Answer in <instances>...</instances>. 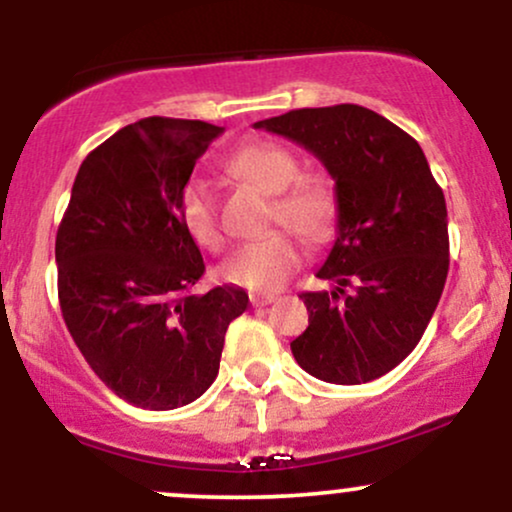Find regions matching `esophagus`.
Returning a JSON list of instances; mask_svg holds the SVG:
<instances>
[{
    "label": "esophagus",
    "instance_id": "1",
    "mask_svg": "<svg viewBox=\"0 0 512 512\" xmlns=\"http://www.w3.org/2000/svg\"><path fill=\"white\" fill-rule=\"evenodd\" d=\"M276 301L274 293H252L250 296V303L255 305V308H264V305H272Z\"/></svg>",
    "mask_w": 512,
    "mask_h": 512
}]
</instances>
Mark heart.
Here are the masks:
<instances>
[{
	"mask_svg": "<svg viewBox=\"0 0 512 512\" xmlns=\"http://www.w3.org/2000/svg\"><path fill=\"white\" fill-rule=\"evenodd\" d=\"M226 168L236 178L260 187L264 195H272V223H284L310 243L332 231L337 221V195L332 185L320 175L301 173L296 154L284 144L257 139L238 146L226 158ZM180 219L197 245L207 250H219L223 245L216 197L209 180H187L180 197ZM301 260L303 250L298 240L286 231H272L238 245L223 260L221 276L228 284L272 293L291 279V274L301 267Z\"/></svg>",
	"mask_w": 512,
	"mask_h": 512,
	"instance_id": "heart-1",
	"label": "heart"
}]
</instances>
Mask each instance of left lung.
<instances>
[{
  "instance_id": "8db88e82",
  "label": "left lung",
  "mask_w": 512,
  "mask_h": 512,
  "mask_svg": "<svg viewBox=\"0 0 512 512\" xmlns=\"http://www.w3.org/2000/svg\"><path fill=\"white\" fill-rule=\"evenodd\" d=\"M308 149L334 180L337 238L301 293L308 330L291 342L305 373L361 385L407 358L424 337L448 279L443 190L416 139L361 105L303 108L255 122Z\"/></svg>"
}]
</instances>
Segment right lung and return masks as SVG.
Here are the masks:
<instances>
[{
  "mask_svg": "<svg viewBox=\"0 0 512 512\" xmlns=\"http://www.w3.org/2000/svg\"><path fill=\"white\" fill-rule=\"evenodd\" d=\"M223 127L146 117L93 149L57 228V293L67 330L117 397L166 411L219 375L228 325L248 308L240 286L190 289L204 274L180 219L197 158Z\"/></svg>",
  "mask_w": 512,
  "mask_h": 512,
  "instance_id": "obj_1",
  "label": "right lung"
}]
</instances>
